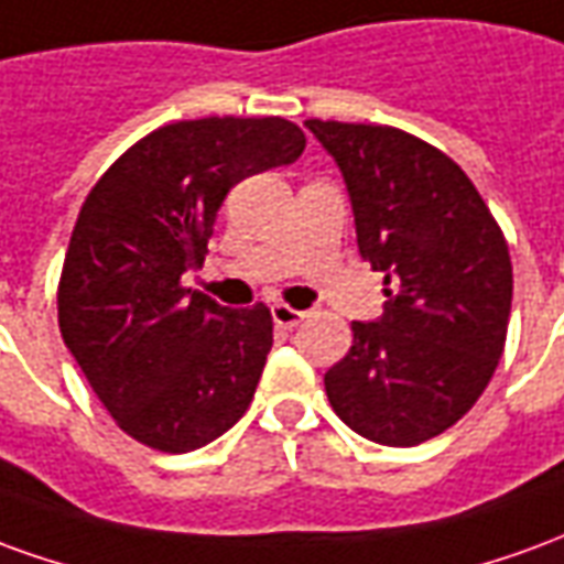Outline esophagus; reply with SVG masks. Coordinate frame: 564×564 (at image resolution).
I'll list each match as a JSON object with an SVG mask.
<instances>
[{
  "label": "esophagus",
  "instance_id": "1",
  "mask_svg": "<svg viewBox=\"0 0 564 564\" xmlns=\"http://www.w3.org/2000/svg\"><path fill=\"white\" fill-rule=\"evenodd\" d=\"M306 318V313L294 310L289 303H273V322L279 327H297Z\"/></svg>",
  "mask_w": 564,
  "mask_h": 564
}]
</instances>
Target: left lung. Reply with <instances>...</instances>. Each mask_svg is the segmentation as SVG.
<instances>
[{"instance_id":"obj_1","label":"left lung","mask_w":564,"mask_h":564,"mask_svg":"<svg viewBox=\"0 0 564 564\" xmlns=\"http://www.w3.org/2000/svg\"><path fill=\"white\" fill-rule=\"evenodd\" d=\"M349 187L358 251L386 273V313L352 322L325 373L346 425L416 446L477 403L505 352L513 267L501 227L441 148L379 123L306 121Z\"/></svg>"}]
</instances>
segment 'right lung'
I'll list each match as a JSON object with an SVG mask.
<instances>
[{"instance_id":"add662e5","label":"right lung","mask_w":564,"mask_h":564,"mask_svg":"<svg viewBox=\"0 0 564 564\" xmlns=\"http://www.w3.org/2000/svg\"><path fill=\"white\" fill-rule=\"evenodd\" d=\"M303 148L285 118L175 121L127 148L84 199L57 285L59 334L133 441L191 453L249 410L273 315L191 294L182 275L206 258L230 187Z\"/></svg>"}]
</instances>
